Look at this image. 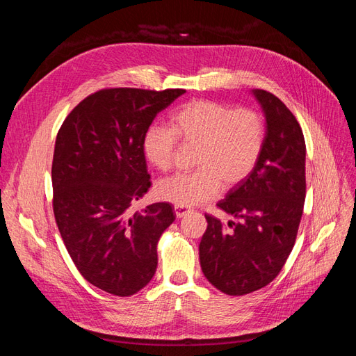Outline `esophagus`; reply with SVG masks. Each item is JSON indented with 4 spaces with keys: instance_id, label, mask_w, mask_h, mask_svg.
Masks as SVG:
<instances>
[{
    "instance_id": "esophagus-1",
    "label": "esophagus",
    "mask_w": 356,
    "mask_h": 356,
    "mask_svg": "<svg viewBox=\"0 0 356 356\" xmlns=\"http://www.w3.org/2000/svg\"><path fill=\"white\" fill-rule=\"evenodd\" d=\"M190 211H191V209H188V208H186V207H178V204H175V207H174V212H175V215H177V218L186 217V215H187Z\"/></svg>"
}]
</instances>
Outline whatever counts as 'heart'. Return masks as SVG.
Here are the masks:
<instances>
[{
  "label": "heart",
  "instance_id": "b5f03b06",
  "mask_svg": "<svg viewBox=\"0 0 356 356\" xmlns=\"http://www.w3.org/2000/svg\"><path fill=\"white\" fill-rule=\"evenodd\" d=\"M178 139L196 147L195 166L190 174L160 181L159 199L178 207L213 199L221 187L230 190L251 174L266 141V123L254 108H233L213 99H195L182 105L169 118L168 127H152L143 148L147 160L160 172L175 165Z\"/></svg>",
  "mask_w": 356,
  "mask_h": 356
}]
</instances>
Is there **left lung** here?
<instances>
[{
    "label": "left lung",
    "instance_id": "1",
    "mask_svg": "<svg viewBox=\"0 0 356 356\" xmlns=\"http://www.w3.org/2000/svg\"><path fill=\"white\" fill-rule=\"evenodd\" d=\"M266 117V141L254 170L217 207L239 221L204 213L202 272L229 296L270 284L293 251L306 199V143L296 115L270 92L254 90Z\"/></svg>",
    "mask_w": 356,
    "mask_h": 356
}]
</instances>
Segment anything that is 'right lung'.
<instances>
[{"label":"right lung","mask_w":356,"mask_h":356,"mask_svg":"<svg viewBox=\"0 0 356 356\" xmlns=\"http://www.w3.org/2000/svg\"><path fill=\"white\" fill-rule=\"evenodd\" d=\"M182 89H102L63 120L51 163L53 212L86 281L129 297L156 273L157 242L175 215L159 202L131 212L152 186L143 141L156 115Z\"/></svg>","instance_id":"add662e5"}]
</instances>
